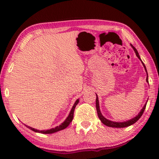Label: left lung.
Segmentation results:
<instances>
[{
    "mask_svg": "<svg viewBox=\"0 0 159 159\" xmlns=\"http://www.w3.org/2000/svg\"><path fill=\"white\" fill-rule=\"evenodd\" d=\"M131 46L132 47V48L134 49V52H135V54L136 56H138V58L140 59L141 61H142V60L140 59V56H139V53L138 51H137L135 48H134L133 45H131ZM142 64L143 65V66H144V68L145 69V71L147 72V70H146V67H145V64H143V62L142 61ZM146 81L147 82H148V73H147V77H146ZM146 103L145 104L144 106H143V108L141 109L140 112L139 113L138 115H137L135 117H134L133 119H130V120H128L127 121H123V122H116V121H110V120H108L107 119H106L105 117H104L102 114L101 113V111H100V108H99V102H98V95L96 94V109H97V113H98V116L100 120L101 121V122L103 124V125H105L106 126H108V127H116V128H123V127H129V126L133 125L140 118L141 116H142L143 112H144V111L145 109V107H146Z\"/></svg>",
    "mask_w": 159,
    "mask_h": 159,
    "instance_id": "8db88e82",
    "label": "left lung"
}]
</instances>
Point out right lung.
I'll return each mask as SVG.
<instances>
[{"label":"right lung","instance_id":"add662e5","mask_svg":"<svg viewBox=\"0 0 159 159\" xmlns=\"http://www.w3.org/2000/svg\"><path fill=\"white\" fill-rule=\"evenodd\" d=\"M78 103H79V99H77V101H75V104H74V106H73L72 108H71L70 113H69L68 117L65 119V121H64V122H63L61 125H60L59 126L56 127L55 128H52V129H50L48 130H38V129H34V128L29 127V126H27V125H25V126L27 128H29L30 129L32 130V131H34L35 132H39V133H42V134H52V133H54V132H58V131H60V130L64 129H65V128H66L67 127H68L69 124L71 123V121H72L73 117H74V111H75V108L76 107V106L78 104Z\"/></svg>","mask_w":159,"mask_h":159}]
</instances>
